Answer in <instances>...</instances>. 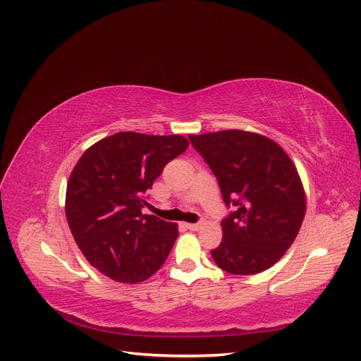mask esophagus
Wrapping results in <instances>:
<instances>
[{
    "label": "esophagus",
    "mask_w": 361,
    "mask_h": 361,
    "mask_svg": "<svg viewBox=\"0 0 361 361\" xmlns=\"http://www.w3.org/2000/svg\"><path fill=\"white\" fill-rule=\"evenodd\" d=\"M185 226H187V228H190V231H199V228L202 227V223H188Z\"/></svg>",
    "instance_id": "obj_1"
}]
</instances>
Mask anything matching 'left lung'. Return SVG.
<instances>
[{
  "instance_id": "obj_1",
  "label": "left lung",
  "mask_w": 361,
  "mask_h": 361,
  "mask_svg": "<svg viewBox=\"0 0 361 361\" xmlns=\"http://www.w3.org/2000/svg\"><path fill=\"white\" fill-rule=\"evenodd\" d=\"M233 211L221 221L223 241L211 255L236 276H251L279 262L297 238L305 194L293 162L276 141L247 130L188 135Z\"/></svg>"
}]
</instances>
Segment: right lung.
<instances>
[{"mask_svg": "<svg viewBox=\"0 0 361 361\" xmlns=\"http://www.w3.org/2000/svg\"><path fill=\"white\" fill-rule=\"evenodd\" d=\"M188 145L182 135L117 133L76 162L66 190V218L76 245L102 274L133 285L166 262L178 226L141 209L166 164Z\"/></svg>", "mask_w": 361, "mask_h": 361, "instance_id": "obj_1", "label": "right lung"}]
</instances>
